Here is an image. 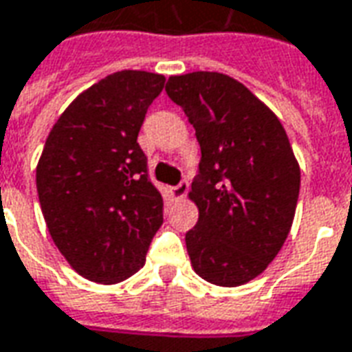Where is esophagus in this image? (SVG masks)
<instances>
[{
	"label": "esophagus",
	"mask_w": 352,
	"mask_h": 352,
	"mask_svg": "<svg viewBox=\"0 0 352 352\" xmlns=\"http://www.w3.org/2000/svg\"><path fill=\"white\" fill-rule=\"evenodd\" d=\"M188 191H190V182L182 180L178 186L170 188V195L176 201H180V199H184V197H186V193H188Z\"/></svg>",
	"instance_id": "34e87169"
}]
</instances>
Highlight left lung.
<instances>
[{
	"label": "left lung",
	"instance_id": "1",
	"mask_svg": "<svg viewBox=\"0 0 352 352\" xmlns=\"http://www.w3.org/2000/svg\"><path fill=\"white\" fill-rule=\"evenodd\" d=\"M201 147L190 197L199 220L186 234L193 270L236 287L266 270L289 234L301 170L282 122L249 89L220 72L170 76Z\"/></svg>",
	"mask_w": 352,
	"mask_h": 352
}]
</instances>
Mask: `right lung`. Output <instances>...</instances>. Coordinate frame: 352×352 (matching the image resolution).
Returning <instances> with one entry per match:
<instances>
[{
	"mask_svg": "<svg viewBox=\"0 0 352 352\" xmlns=\"http://www.w3.org/2000/svg\"><path fill=\"white\" fill-rule=\"evenodd\" d=\"M164 76L120 70L74 99L51 128L36 168L43 218L86 280L118 283L145 264L162 197L138 144Z\"/></svg>",
	"mask_w": 352,
	"mask_h": 352,
	"instance_id": "obj_1",
	"label": "right lung"
}]
</instances>
